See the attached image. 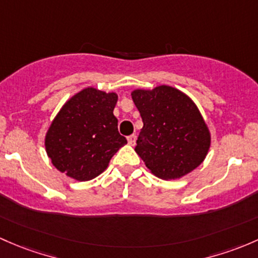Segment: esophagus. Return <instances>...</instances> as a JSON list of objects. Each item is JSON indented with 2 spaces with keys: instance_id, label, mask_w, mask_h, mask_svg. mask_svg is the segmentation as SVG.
I'll use <instances>...</instances> for the list:
<instances>
[{
  "instance_id": "34e87169",
  "label": "esophagus",
  "mask_w": 258,
  "mask_h": 258,
  "mask_svg": "<svg viewBox=\"0 0 258 258\" xmlns=\"http://www.w3.org/2000/svg\"><path fill=\"white\" fill-rule=\"evenodd\" d=\"M128 143H129V145H135V143H137V135L135 134H133V135H129L128 137Z\"/></svg>"
}]
</instances>
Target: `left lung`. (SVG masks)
Instances as JSON below:
<instances>
[{
  "label": "left lung",
  "mask_w": 258,
  "mask_h": 258,
  "mask_svg": "<svg viewBox=\"0 0 258 258\" xmlns=\"http://www.w3.org/2000/svg\"><path fill=\"white\" fill-rule=\"evenodd\" d=\"M132 98L144 123L135 151L151 174L163 180L181 179L203 164L211 133L187 94L163 84L134 89Z\"/></svg>",
  "instance_id": "8db88e82"
}]
</instances>
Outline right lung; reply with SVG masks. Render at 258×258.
Wrapping results in <instances>:
<instances>
[{"mask_svg":"<svg viewBox=\"0 0 258 258\" xmlns=\"http://www.w3.org/2000/svg\"><path fill=\"white\" fill-rule=\"evenodd\" d=\"M118 94L87 87L62 105L44 137L55 169L77 181L102 174L126 139L118 132L113 111Z\"/></svg>","mask_w":258,"mask_h":258,"instance_id":"obj_1","label":"right lung"}]
</instances>
